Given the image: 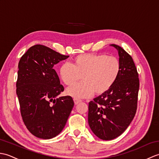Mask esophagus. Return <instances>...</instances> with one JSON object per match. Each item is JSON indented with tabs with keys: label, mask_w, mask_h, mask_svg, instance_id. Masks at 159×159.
Segmentation results:
<instances>
[{
	"label": "esophagus",
	"mask_w": 159,
	"mask_h": 159,
	"mask_svg": "<svg viewBox=\"0 0 159 159\" xmlns=\"http://www.w3.org/2000/svg\"><path fill=\"white\" fill-rule=\"evenodd\" d=\"M74 104H78L79 102H81V100H79V99H77V98H74Z\"/></svg>",
	"instance_id": "1"
}]
</instances>
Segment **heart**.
<instances>
[{"mask_svg":"<svg viewBox=\"0 0 159 159\" xmlns=\"http://www.w3.org/2000/svg\"><path fill=\"white\" fill-rule=\"evenodd\" d=\"M121 70V63L117 57L104 54H82L74 57L72 65L65 63L61 66L59 74L66 85L71 86L82 77L81 83L66 90L74 98H87L93 95H102L116 82Z\"/></svg>","mask_w":159,"mask_h":159,"instance_id":"b5f03b06","label":"heart"}]
</instances>
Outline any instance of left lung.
<instances>
[{
	"label": "left lung",
	"instance_id": "8db88e82",
	"mask_svg": "<svg viewBox=\"0 0 159 159\" xmlns=\"http://www.w3.org/2000/svg\"><path fill=\"white\" fill-rule=\"evenodd\" d=\"M118 50L121 70L112 87L89 103L88 122L96 135L111 140L126 130L135 116L139 74L132 57L121 47L111 44Z\"/></svg>",
	"mask_w": 159,
	"mask_h": 159
}]
</instances>
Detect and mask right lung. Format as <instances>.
<instances>
[{
  "label": "right lung",
  "instance_id": "right-lung-1",
  "mask_svg": "<svg viewBox=\"0 0 159 159\" xmlns=\"http://www.w3.org/2000/svg\"><path fill=\"white\" fill-rule=\"evenodd\" d=\"M69 56L43 45L31 47L18 63L16 93L25 126L33 135L43 139L56 137L66 126L74 105L63 92L53 66Z\"/></svg>",
  "mask_w": 159,
  "mask_h": 159
}]
</instances>
